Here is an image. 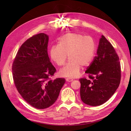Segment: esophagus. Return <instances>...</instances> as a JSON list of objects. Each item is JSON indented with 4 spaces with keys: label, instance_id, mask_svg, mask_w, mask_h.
<instances>
[{
    "label": "esophagus",
    "instance_id": "esophagus-1",
    "mask_svg": "<svg viewBox=\"0 0 131 131\" xmlns=\"http://www.w3.org/2000/svg\"><path fill=\"white\" fill-rule=\"evenodd\" d=\"M66 80L67 82H72V81H73V79H71V78H66Z\"/></svg>",
    "mask_w": 131,
    "mask_h": 131
}]
</instances>
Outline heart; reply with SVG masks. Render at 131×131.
I'll return each mask as SVG.
<instances>
[{
  "instance_id": "b5f03b06",
  "label": "heart",
  "mask_w": 131,
  "mask_h": 131,
  "mask_svg": "<svg viewBox=\"0 0 131 131\" xmlns=\"http://www.w3.org/2000/svg\"><path fill=\"white\" fill-rule=\"evenodd\" d=\"M96 49V43L92 37L73 32L63 35L58 44L51 47L49 54L59 66L65 65L68 54L69 62L60 70V74L64 77L75 78L79 75L81 67L85 68L90 65Z\"/></svg>"
}]
</instances>
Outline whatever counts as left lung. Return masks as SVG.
Here are the masks:
<instances>
[{
    "instance_id": "8db88e82",
    "label": "left lung",
    "mask_w": 131,
    "mask_h": 131,
    "mask_svg": "<svg viewBox=\"0 0 131 131\" xmlns=\"http://www.w3.org/2000/svg\"><path fill=\"white\" fill-rule=\"evenodd\" d=\"M88 78H82L80 94L84 104L96 106L108 100L118 88L121 79V68L118 55L112 44L101 36L97 56L87 68Z\"/></svg>"
}]
</instances>
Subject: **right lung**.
<instances>
[{"label":"right lung","mask_w":131,"mask_h":131,"mask_svg":"<svg viewBox=\"0 0 131 131\" xmlns=\"http://www.w3.org/2000/svg\"><path fill=\"white\" fill-rule=\"evenodd\" d=\"M48 36L33 35L22 44L12 63L14 83L27 103L38 109L51 106L56 101L65 78L52 80L56 69L48 54Z\"/></svg>","instance_id":"add662e5"}]
</instances>
